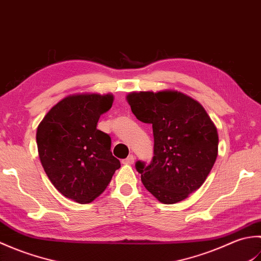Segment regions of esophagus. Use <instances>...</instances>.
<instances>
[{
    "instance_id": "34e87169",
    "label": "esophagus",
    "mask_w": 261,
    "mask_h": 261,
    "mask_svg": "<svg viewBox=\"0 0 261 261\" xmlns=\"http://www.w3.org/2000/svg\"><path fill=\"white\" fill-rule=\"evenodd\" d=\"M122 163L125 164V165H134L135 164V156H132V154H130L129 157L122 160Z\"/></svg>"
}]
</instances>
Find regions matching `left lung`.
<instances>
[{
  "mask_svg": "<svg viewBox=\"0 0 261 261\" xmlns=\"http://www.w3.org/2000/svg\"><path fill=\"white\" fill-rule=\"evenodd\" d=\"M126 101L143 123L152 124V162L136 164L143 186L164 204H175L198 190L218 157L219 135L206 111L175 90L131 92Z\"/></svg>",
  "mask_w": 261,
  "mask_h": 261,
  "instance_id": "obj_1",
  "label": "left lung"
}]
</instances>
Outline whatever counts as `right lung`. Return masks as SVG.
Segmentation results:
<instances>
[{
	"instance_id": "right-lung-1",
	"label": "right lung",
	"mask_w": 261,
	"mask_h": 261,
	"mask_svg": "<svg viewBox=\"0 0 261 261\" xmlns=\"http://www.w3.org/2000/svg\"><path fill=\"white\" fill-rule=\"evenodd\" d=\"M113 99L111 93L71 94L38 125V153L48 178L65 197L80 204L101 195L121 166L111 152L110 136L96 127Z\"/></svg>"
}]
</instances>
